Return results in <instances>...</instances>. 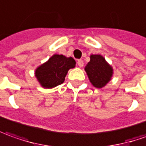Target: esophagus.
<instances>
[{"label":"esophagus","mask_w":146,"mask_h":146,"mask_svg":"<svg viewBox=\"0 0 146 146\" xmlns=\"http://www.w3.org/2000/svg\"><path fill=\"white\" fill-rule=\"evenodd\" d=\"M77 65L79 67H82L83 65H84V62H83V60H77Z\"/></svg>","instance_id":"34e87169"}]
</instances>
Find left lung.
Instances as JSON below:
<instances>
[{"mask_svg":"<svg viewBox=\"0 0 146 146\" xmlns=\"http://www.w3.org/2000/svg\"><path fill=\"white\" fill-rule=\"evenodd\" d=\"M85 69L90 82L96 88H102L106 86L113 75L112 67L101 55H91L90 61Z\"/></svg>","mask_w":146,"mask_h":146,"instance_id":"obj_1","label":"left lung"}]
</instances>
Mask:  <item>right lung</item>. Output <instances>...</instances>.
<instances>
[{
	"label": "right lung",
	"mask_w": 146,
	"mask_h": 146,
	"mask_svg": "<svg viewBox=\"0 0 146 146\" xmlns=\"http://www.w3.org/2000/svg\"><path fill=\"white\" fill-rule=\"evenodd\" d=\"M75 64L72 57L56 54L36 69V77L44 88H53L64 82L69 69L74 68Z\"/></svg>",
	"instance_id": "obj_1"
}]
</instances>
